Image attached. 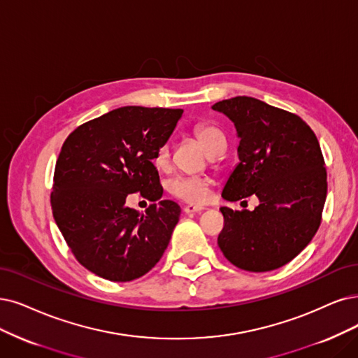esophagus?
Listing matches in <instances>:
<instances>
[{
	"label": "esophagus",
	"mask_w": 358,
	"mask_h": 358,
	"mask_svg": "<svg viewBox=\"0 0 358 358\" xmlns=\"http://www.w3.org/2000/svg\"><path fill=\"white\" fill-rule=\"evenodd\" d=\"M205 208L203 206H194V205H187V206H184V214H199V213H202Z\"/></svg>",
	"instance_id": "obj_1"
}]
</instances>
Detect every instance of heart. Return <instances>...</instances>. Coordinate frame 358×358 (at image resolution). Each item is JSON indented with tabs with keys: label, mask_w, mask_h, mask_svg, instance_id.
I'll return each instance as SVG.
<instances>
[{
	"label": "heart",
	"mask_w": 358,
	"mask_h": 358,
	"mask_svg": "<svg viewBox=\"0 0 358 358\" xmlns=\"http://www.w3.org/2000/svg\"><path fill=\"white\" fill-rule=\"evenodd\" d=\"M194 136L203 145V149L208 153H213L215 149L226 145V138H224L222 132L210 124H199L194 127ZM169 156V148L165 144L159 149L156 155V164L164 165ZM210 181L206 177H174L168 181V190L180 197V199L186 201L189 203H202L208 199L209 196Z\"/></svg>",
	"instance_id": "1"
}]
</instances>
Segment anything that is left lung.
I'll use <instances>...</instances> for the list:
<instances>
[{
  "mask_svg": "<svg viewBox=\"0 0 358 358\" xmlns=\"http://www.w3.org/2000/svg\"><path fill=\"white\" fill-rule=\"evenodd\" d=\"M213 109L234 124L239 164L222 199L257 196L254 210L222 206L218 246L233 266L264 273L292 261L319 230L327 194L324 159L313 129L294 113L254 97L218 101Z\"/></svg>",
  "mask_w": 358,
  "mask_h": 358,
  "instance_id": "1",
  "label": "left lung"
}]
</instances>
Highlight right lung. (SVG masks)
I'll list each match as a JSON object with an SVG mask.
<instances>
[{
  "instance_id": "add662e5",
  "label": "right lung",
  "mask_w": 358,
  "mask_h": 358,
  "mask_svg": "<svg viewBox=\"0 0 358 358\" xmlns=\"http://www.w3.org/2000/svg\"><path fill=\"white\" fill-rule=\"evenodd\" d=\"M182 109L125 106L78 127L56 162L52 217L83 266L103 279L131 282L162 258L181 209L162 201L153 159ZM140 191L157 204L145 213L124 205Z\"/></svg>"
}]
</instances>
